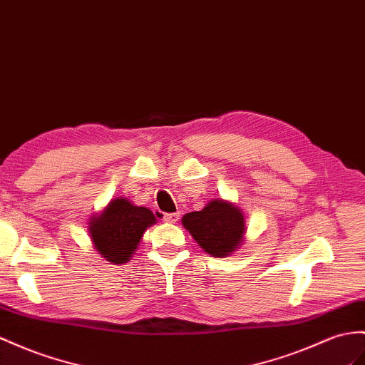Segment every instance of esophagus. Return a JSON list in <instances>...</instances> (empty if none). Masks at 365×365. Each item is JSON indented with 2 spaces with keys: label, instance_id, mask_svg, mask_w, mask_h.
I'll return each instance as SVG.
<instances>
[{
  "label": "esophagus",
  "instance_id": "esophagus-1",
  "mask_svg": "<svg viewBox=\"0 0 365 365\" xmlns=\"http://www.w3.org/2000/svg\"><path fill=\"white\" fill-rule=\"evenodd\" d=\"M179 217H180L179 212H170V214H165L163 220L168 223H175L177 220H179Z\"/></svg>",
  "mask_w": 365,
  "mask_h": 365
}]
</instances>
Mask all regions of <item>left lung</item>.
<instances>
[{
	"label": "left lung",
	"instance_id": "obj_1",
	"mask_svg": "<svg viewBox=\"0 0 365 365\" xmlns=\"http://www.w3.org/2000/svg\"><path fill=\"white\" fill-rule=\"evenodd\" d=\"M183 227L203 251L212 257H227L242 245L245 236V217L227 200H211L202 211L185 214Z\"/></svg>",
	"mask_w": 365,
	"mask_h": 365
}]
</instances>
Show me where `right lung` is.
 <instances>
[{"mask_svg": "<svg viewBox=\"0 0 365 365\" xmlns=\"http://www.w3.org/2000/svg\"><path fill=\"white\" fill-rule=\"evenodd\" d=\"M157 222L151 210L135 207L125 197L110 200L89 220V235L97 253L112 264H126L148 227Z\"/></svg>", "mask_w": 365, "mask_h": 365, "instance_id": "obj_1", "label": "right lung"}]
</instances>
